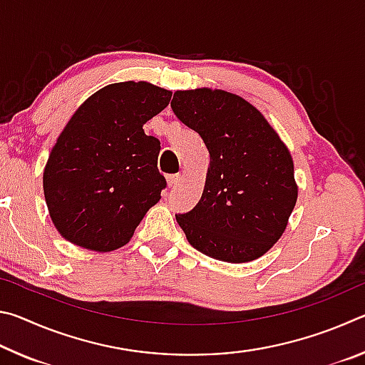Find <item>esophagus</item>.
<instances>
[{"instance_id": "34e87169", "label": "esophagus", "mask_w": 365, "mask_h": 365, "mask_svg": "<svg viewBox=\"0 0 365 365\" xmlns=\"http://www.w3.org/2000/svg\"><path fill=\"white\" fill-rule=\"evenodd\" d=\"M180 180H182V175H180V174L168 175V185H169V188H174V187H177V185L180 183Z\"/></svg>"}]
</instances>
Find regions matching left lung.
<instances>
[{
    "label": "left lung",
    "instance_id": "1",
    "mask_svg": "<svg viewBox=\"0 0 365 365\" xmlns=\"http://www.w3.org/2000/svg\"><path fill=\"white\" fill-rule=\"evenodd\" d=\"M170 108L211 156L200 202L175 214L190 245L233 264L261 257L285 232L298 197L288 148L252 104L227 91H177Z\"/></svg>",
    "mask_w": 365,
    "mask_h": 365
}]
</instances>
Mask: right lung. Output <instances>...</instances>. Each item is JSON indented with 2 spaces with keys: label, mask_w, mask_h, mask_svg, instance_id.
<instances>
[{
  "label": "right lung",
  "mask_w": 365,
  "mask_h": 365,
  "mask_svg": "<svg viewBox=\"0 0 365 365\" xmlns=\"http://www.w3.org/2000/svg\"><path fill=\"white\" fill-rule=\"evenodd\" d=\"M172 93L146 82L113 83L67 122L48 158L43 191L54 227L71 243L108 252L130 242L168 182L158 169L160 141L145 123Z\"/></svg>",
  "instance_id": "1"
}]
</instances>
